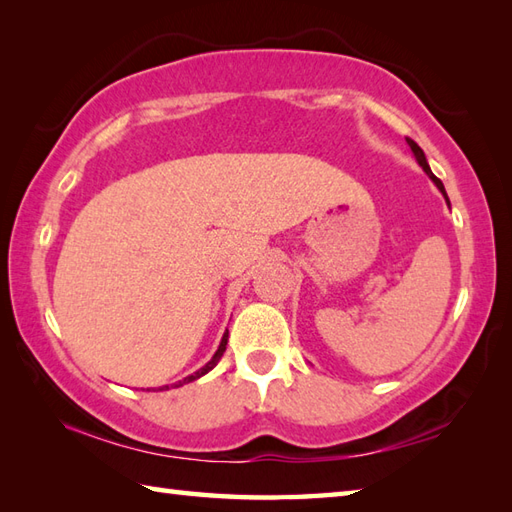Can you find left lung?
Here are the masks:
<instances>
[{"label":"left lung","mask_w":512,"mask_h":512,"mask_svg":"<svg viewBox=\"0 0 512 512\" xmlns=\"http://www.w3.org/2000/svg\"><path fill=\"white\" fill-rule=\"evenodd\" d=\"M407 145H409V149L413 151V156H416V160H418V165L424 169V173H427V176L431 178V182L433 184H436V187L440 189V193L444 195V200H447V204H449V198H447V191H444V184L436 178V176H433V171H431V167H429V162H427V158H424V151L416 145V143H413V140L411 138H407Z\"/></svg>","instance_id":"left-lung-1"}]
</instances>
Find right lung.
I'll return each instance as SVG.
<instances>
[{
  "instance_id": "obj_1",
  "label": "right lung",
  "mask_w": 512,
  "mask_h": 512,
  "mask_svg": "<svg viewBox=\"0 0 512 512\" xmlns=\"http://www.w3.org/2000/svg\"><path fill=\"white\" fill-rule=\"evenodd\" d=\"M226 343H228V330L224 332V336H222V341H220V347H217V352L213 354V358L209 363H206L204 367H200L198 372H193V374H189V376H184L182 380H178V383H173V385H162V387H158L156 391H165V389H169V387H182V385H187V383H193V380H198L200 376H204V374H209L211 369L220 363V358H222V354H224V350H226ZM149 391V389H147Z\"/></svg>"
}]
</instances>
